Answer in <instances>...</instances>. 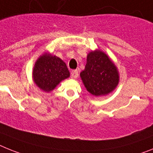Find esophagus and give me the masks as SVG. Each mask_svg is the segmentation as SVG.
Segmentation results:
<instances>
[{"label": "esophagus", "mask_w": 153, "mask_h": 153, "mask_svg": "<svg viewBox=\"0 0 153 153\" xmlns=\"http://www.w3.org/2000/svg\"><path fill=\"white\" fill-rule=\"evenodd\" d=\"M71 78L73 79H77L78 76H79V72H78V71L77 70H73L71 71Z\"/></svg>", "instance_id": "obj_1"}]
</instances>
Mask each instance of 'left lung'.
<instances>
[{
	"mask_svg": "<svg viewBox=\"0 0 153 153\" xmlns=\"http://www.w3.org/2000/svg\"><path fill=\"white\" fill-rule=\"evenodd\" d=\"M80 77L86 90L96 97L111 93L120 81L117 66L108 55L100 50L88 53L86 65L80 73Z\"/></svg>",
	"mask_w": 153,
	"mask_h": 153,
	"instance_id": "left-lung-1",
	"label": "left lung"
}]
</instances>
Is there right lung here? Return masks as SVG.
Wrapping results in <instances>:
<instances>
[{"label":"right lung","instance_id":"add662e5","mask_svg":"<svg viewBox=\"0 0 153 153\" xmlns=\"http://www.w3.org/2000/svg\"><path fill=\"white\" fill-rule=\"evenodd\" d=\"M70 77L67 65L60 57L49 52L40 55L33 69V82L41 90L53 91L63 80Z\"/></svg>","mask_w":153,"mask_h":153}]
</instances>
